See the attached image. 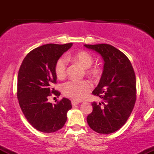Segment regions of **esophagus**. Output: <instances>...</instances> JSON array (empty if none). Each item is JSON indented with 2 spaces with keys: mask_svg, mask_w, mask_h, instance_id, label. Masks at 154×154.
<instances>
[{
  "mask_svg": "<svg viewBox=\"0 0 154 154\" xmlns=\"http://www.w3.org/2000/svg\"><path fill=\"white\" fill-rule=\"evenodd\" d=\"M79 102L78 101H76V100H72V106H75L78 105Z\"/></svg>",
  "mask_w": 154,
  "mask_h": 154,
  "instance_id": "1",
  "label": "esophagus"
}]
</instances>
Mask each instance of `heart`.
Wrapping results in <instances>:
<instances>
[{"label":"heart","instance_id":"1","mask_svg":"<svg viewBox=\"0 0 154 154\" xmlns=\"http://www.w3.org/2000/svg\"><path fill=\"white\" fill-rule=\"evenodd\" d=\"M67 59H73L80 63L84 68L87 69V73L92 76H96L99 69L96 67H92L93 57L87 51H79L74 55H66V57L61 56L55 63L54 69L56 77L63 79L66 77L67 72ZM91 85L87 80H69L63 83L61 86V91L65 96L76 100H82L89 93Z\"/></svg>","mask_w":154,"mask_h":154}]
</instances>
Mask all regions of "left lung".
I'll return each instance as SVG.
<instances>
[{
  "mask_svg": "<svg viewBox=\"0 0 154 154\" xmlns=\"http://www.w3.org/2000/svg\"><path fill=\"white\" fill-rule=\"evenodd\" d=\"M101 55L103 71L93 94L101 103H92L87 117L90 128L100 134L116 132L126 123L136 101V79L130 60L122 51L109 44L84 45Z\"/></svg>",
  "mask_w": 154,
  "mask_h": 154,
  "instance_id": "left-lung-1",
  "label": "left lung"
}]
</instances>
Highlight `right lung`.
Listing matches in <instances>:
<instances>
[{
  "label": "right lung",
  "mask_w": 154,
  "mask_h": 154,
  "mask_svg": "<svg viewBox=\"0 0 154 154\" xmlns=\"http://www.w3.org/2000/svg\"><path fill=\"white\" fill-rule=\"evenodd\" d=\"M72 43L46 44L31 51L23 60L17 78V98L23 114L33 128L40 132H54L64 126L71 101L63 98L56 104L48 101L60 92L56 84L55 63Z\"/></svg>",
  "instance_id": "obj_1"
}]
</instances>
